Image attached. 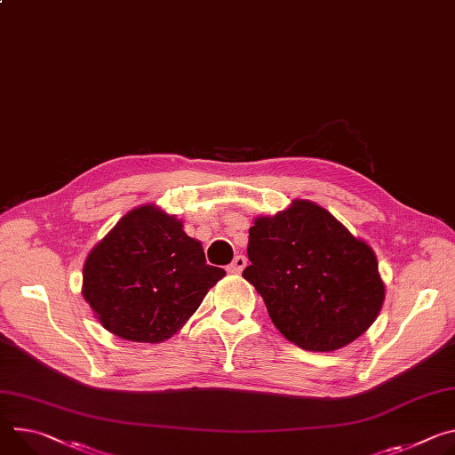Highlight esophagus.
Returning a JSON list of instances; mask_svg holds the SVG:
<instances>
[{"instance_id":"1","label":"esophagus","mask_w":455,"mask_h":455,"mask_svg":"<svg viewBox=\"0 0 455 455\" xmlns=\"http://www.w3.org/2000/svg\"><path fill=\"white\" fill-rule=\"evenodd\" d=\"M244 267H246V258L244 256H235L234 261L228 265V272L230 274H241Z\"/></svg>"}]
</instances>
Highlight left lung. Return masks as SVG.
Wrapping results in <instances>:
<instances>
[{
  "mask_svg": "<svg viewBox=\"0 0 455 455\" xmlns=\"http://www.w3.org/2000/svg\"><path fill=\"white\" fill-rule=\"evenodd\" d=\"M246 254L243 277L256 286L279 332L303 350L347 347L383 307L374 251L312 201L294 199L286 211L258 218Z\"/></svg>",
  "mask_w": 455,
  "mask_h": 455,
  "instance_id": "8db88e82",
  "label": "left lung"
}]
</instances>
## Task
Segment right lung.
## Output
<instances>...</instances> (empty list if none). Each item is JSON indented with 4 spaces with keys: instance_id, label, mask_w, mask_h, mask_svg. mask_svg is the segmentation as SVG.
<instances>
[{
    "instance_id": "add662e5",
    "label": "right lung",
    "mask_w": 455,
    "mask_h": 455,
    "mask_svg": "<svg viewBox=\"0 0 455 455\" xmlns=\"http://www.w3.org/2000/svg\"><path fill=\"white\" fill-rule=\"evenodd\" d=\"M225 275L203 246L156 204L123 216L91 251L84 298L114 336L136 343L172 338Z\"/></svg>"
}]
</instances>
